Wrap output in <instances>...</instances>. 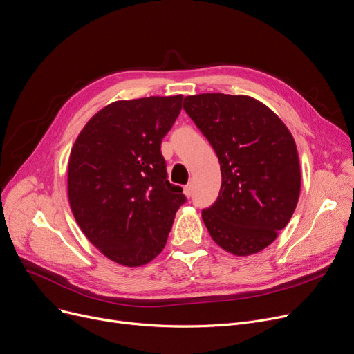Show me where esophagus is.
<instances>
[{"label": "esophagus", "instance_id": "esophagus-1", "mask_svg": "<svg viewBox=\"0 0 354 354\" xmlns=\"http://www.w3.org/2000/svg\"><path fill=\"white\" fill-rule=\"evenodd\" d=\"M183 194H185L188 198L192 195V187L191 185H185L183 187Z\"/></svg>", "mask_w": 354, "mask_h": 354}]
</instances>
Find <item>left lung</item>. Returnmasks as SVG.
<instances>
[{"instance_id":"8db88e82","label":"left lung","mask_w":354,"mask_h":354,"mask_svg":"<svg viewBox=\"0 0 354 354\" xmlns=\"http://www.w3.org/2000/svg\"><path fill=\"white\" fill-rule=\"evenodd\" d=\"M183 110L221 167L218 198L203 209L208 233L236 256L263 250L286 227L299 198L294 137L278 115L248 95H191Z\"/></svg>"}]
</instances>
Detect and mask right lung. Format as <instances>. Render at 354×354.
Here are the masks:
<instances>
[{
	"label": "right lung",
	"instance_id": "add662e5",
	"mask_svg": "<svg viewBox=\"0 0 354 354\" xmlns=\"http://www.w3.org/2000/svg\"><path fill=\"white\" fill-rule=\"evenodd\" d=\"M182 95L115 101L92 117L71 150L68 195L73 217L102 254L122 266L149 263L165 248L187 203L167 180L162 139Z\"/></svg>",
	"mask_w": 354,
	"mask_h": 354
}]
</instances>
